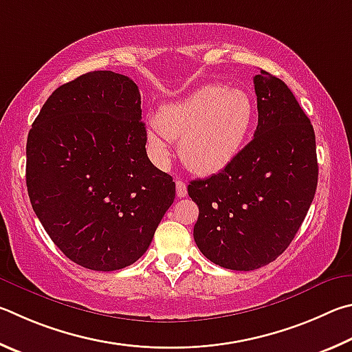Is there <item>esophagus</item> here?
<instances>
[{"mask_svg":"<svg viewBox=\"0 0 352 352\" xmlns=\"http://www.w3.org/2000/svg\"><path fill=\"white\" fill-rule=\"evenodd\" d=\"M176 193H177V196H179V198H186V196H187V184L181 181V179H177L176 181Z\"/></svg>","mask_w":352,"mask_h":352,"instance_id":"1","label":"esophagus"}]
</instances>
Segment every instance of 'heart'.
Here are the masks:
<instances>
[{
  "label": "heart",
  "instance_id": "heart-1",
  "mask_svg": "<svg viewBox=\"0 0 352 352\" xmlns=\"http://www.w3.org/2000/svg\"><path fill=\"white\" fill-rule=\"evenodd\" d=\"M256 119L249 92L207 85L159 109L146 139L153 156L168 157V139H181L179 151L190 168L210 175L226 168L248 142Z\"/></svg>",
  "mask_w": 352,
  "mask_h": 352
}]
</instances>
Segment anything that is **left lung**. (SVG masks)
<instances>
[{"label": "left lung", "mask_w": 352, "mask_h": 352, "mask_svg": "<svg viewBox=\"0 0 352 352\" xmlns=\"http://www.w3.org/2000/svg\"><path fill=\"white\" fill-rule=\"evenodd\" d=\"M258 125L232 164L192 181L198 204L193 236L202 255L230 270L276 260L297 235L317 190L316 133L283 80L254 77Z\"/></svg>", "instance_id": "8db88e82"}]
</instances>
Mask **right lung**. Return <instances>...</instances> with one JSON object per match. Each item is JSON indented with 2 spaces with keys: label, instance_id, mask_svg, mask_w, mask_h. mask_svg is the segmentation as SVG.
<instances>
[{
  "label": "right lung",
  "instance_id": "obj_1",
  "mask_svg": "<svg viewBox=\"0 0 352 352\" xmlns=\"http://www.w3.org/2000/svg\"><path fill=\"white\" fill-rule=\"evenodd\" d=\"M140 92L113 71L55 89L26 145L30 204L54 244L91 270H119L145 254L175 201L173 177L146 156Z\"/></svg>",
  "mask_w": 352,
  "mask_h": 352
}]
</instances>
